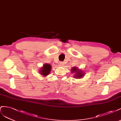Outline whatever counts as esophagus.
<instances>
[{
  "instance_id": "34e87169",
  "label": "esophagus",
  "mask_w": 121,
  "mask_h": 121,
  "mask_svg": "<svg viewBox=\"0 0 121 121\" xmlns=\"http://www.w3.org/2000/svg\"><path fill=\"white\" fill-rule=\"evenodd\" d=\"M63 63H63V62H59V65L61 66H62L63 65V64H64Z\"/></svg>"
}]
</instances>
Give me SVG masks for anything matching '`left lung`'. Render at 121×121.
Masks as SVG:
<instances>
[{
    "label": "left lung",
    "instance_id": "left-lung-1",
    "mask_svg": "<svg viewBox=\"0 0 121 121\" xmlns=\"http://www.w3.org/2000/svg\"><path fill=\"white\" fill-rule=\"evenodd\" d=\"M72 72H76L77 73H76V74L75 75V76L77 77V78H81V77H82V75H83V74H82V73H81L82 72L81 71H77V70H78V69H77V68H75V67H74V68H73L72 69Z\"/></svg>",
    "mask_w": 121,
    "mask_h": 121
}]
</instances>
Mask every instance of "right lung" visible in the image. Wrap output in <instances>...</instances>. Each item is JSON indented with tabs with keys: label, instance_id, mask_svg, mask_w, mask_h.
I'll return each mask as SVG.
<instances>
[{
	"label": "right lung",
	"instance_id": "add662e5",
	"mask_svg": "<svg viewBox=\"0 0 121 121\" xmlns=\"http://www.w3.org/2000/svg\"><path fill=\"white\" fill-rule=\"evenodd\" d=\"M51 69V66L50 64H45L43 65V67L41 68V70L40 71L41 74L44 76L48 75L50 72Z\"/></svg>",
	"mask_w": 121,
	"mask_h": 121
}]
</instances>
